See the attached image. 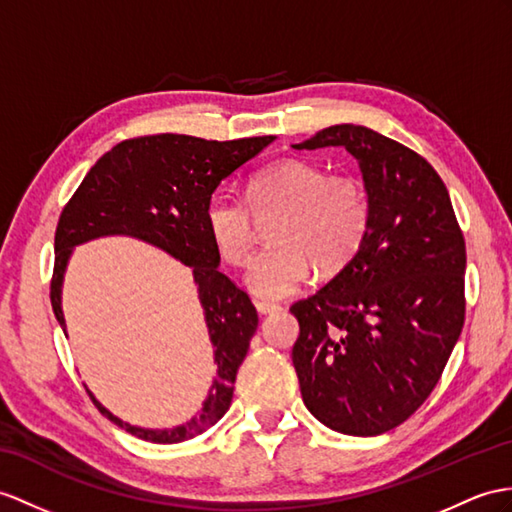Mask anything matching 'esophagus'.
Listing matches in <instances>:
<instances>
[{"label": "esophagus", "instance_id": "1", "mask_svg": "<svg viewBox=\"0 0 512 512\" xmlns=\"http://www.w3.org/2000/svg\"><path fill=\"white\" fill-rule=\"evenodd\" d=\"M256 308H258L260 315H271V313H276V310H280V304H276V302H256Z\"/></svg>", "mask_w": 512, "mask_h": 512}]
</instances>
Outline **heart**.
Here are the masks:
<instances>
[{
  "label": "heart",
  "instance_id": "b5f03b06",
  "mask_svg": "<svg viewBox=\"0 0 512 512\" xmlns=\"http://www.w3.org/2000/svg\"><path fill=\"white\" fill-rule=\"evenodd\" d=\"M276 210L267 226L273 241L249 267L245 284L260 299H280L319 273L347 267L363 247L371 206L354 176H330L308 158H284L258 169L245 186V204L213 193L204 206V230L223 263L243 267L254 247V217Z\"/></svg>",
  "mask_w": 512,
  "mask_h": 512
}]
</instances>
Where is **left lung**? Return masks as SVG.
<instances>
[{"label":"left lung","instance_id":"8db88e82","mask_svg":"<svg viewBox=\"0 0 512 512\" xmlns=\"http://www.w3.org/2000/svg\"><path fill=\"white\" fill-rule=\"evenodd\" d=\"M293 147H345L371 206L352 263L291 306L302 400L330 430L389 432L428 400L463 330V230L439 173L402 143L341 123Z\"/></svg>","mask_w":512,"mask_h":512}]
</instances>
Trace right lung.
<instances>
[{
    "instance_id": "add662e5",
    "label": "right lung",
    "mask_w": 512,
    "mask_h": 512,
    "mask_svg": "<svg viewBox=\"0 0 512 512\" xmlns=\"http://www.w3.org/2000/svg\"><path fill=\"white\" fill-rule=\"evenodd\" d=\"M276 136L206 141L186 134H152L121 141L99 158L62 208L54 239L52 308L65 328L60 289L73 247L99 236L126 234L165 249L191 267L202 302L217 378L191 421L171 430H147L121 421L95 400L99 413L119 428L152 443H182L206 432L232 404L234 380L258 328L252 299L219 271V256L204 230V206L221 180L273 143Z\"/></svg>"
}]
</instances>
